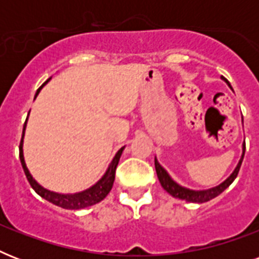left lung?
I'll list each match as a JSON object with an SVG mask.
<instances>
[{
    "mask_svg": "<svg viewBox=\"0 0 259 259\" xmlns=\"http://www.w3.org/2000/svg\"><path fill=\"white\" fill-rule=\"evenodd\" d=\"M225 80L227 84L230 86V83L227 82V79L222 78ZM231 87V86H230ZM245 149H246V144L243 142V153H242V157L238 162L237 168L234 170L230 177L227 180H225L222 184H219L218 187H213V188H209V189H205V191H193V189H188V188H184V187H181L176 183V181H173L170 179V176L168 175L164 168H162L158 161L154 158V166H156V172H157V177L160 183H161L162 188L165 189L166 192L172 195L173 197H177V199H181V200H185V201H191V203H205V201L211 200L213 197H217L218 195H221L223 191H225L227 187L231 185L235 179H237L238 173H239V169H241V165H242V161H243V156H245Z\"/></svg>",
    "mask_w": 259,
    "mask_h": 259,
    "instance_id": "8db88e82",
    "label": "left lung"
}]
</instances>
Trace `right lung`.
<instances>
[{
	"mask_svg": "<svg viewBox=\"0 0 259 259\" xmlns=\"http://www.w3.org/2000/svg\"><path fill=\"white\" fill-rule=\"evenodd\" d=\"M48 80H50V79H48ZM48 80H47V82H48ZM46 83H44V84H46ZM44 84H42V86H44ZM42 86L37 90L36 97H37V94L40 93V90L42 89ZM26 119H28V118H26ZM25 125L26 123H24L21 142H20V161H21L22 169H24V172H25V176L26 179H28V181H29L30 187L36 191L37 195H40L42 199L51 201L52 204L59 205V207H62V208H66V209L86 208V207H90V205L97 204V203H99V201L103 200V199L107 196V193H109L110 191H111V188H113L114 179H115V169H117L118 161H119V157H121L123 148H121V149L118 150L117 154H115V157L113 158V161H111V164H110L109 169L106 170L103 177H102L101 180L98 181L97 184L93 185L91 188L86 189V191H83V192L72 193V195L56 193V192H52V191H48V189L46 188H42L41 185L38 184L37 181L30 176L29 170H28V168H26L25 161H24V154H22V138H24Z\"/></svg>",
	"mask_w": 259,
	"mask_h": 259,
	"instance_id": "1",
	"label": "right lung"
}]
</instances>
